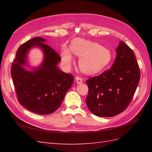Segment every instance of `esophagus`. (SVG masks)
Wrapping results in <instances>:
<instances>
[{"instance_id":"34e87169","label":"esophagus","mask_w":152,"mask_h":152,"mask_svg":"<svg viewBox=\"0 0 152 152\" xmlns=\"http://www.w3.org/2000/svg\"><path fill=\"white\" fill-rule=\"evenodd\" d=\"M76 81L78 84H81V83H82V82H83L82 78H81L80 77H78V76L76 77Z\"/></svg>"}]
</instances>
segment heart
Here are the masks:
<instances>
[{
  "label": "heart",
  "mask_w": 152,
  "mask_h": 152,
  "mask_svg": "<svg viewBox=\"0 0 152 152\" xmlns=\"http://www.w3.org/2000/svg\"><path fill=\"white\" fill-rule=\"evenodd\" d=\"M70 50L74 55L80 57L79 66L83 72L88 74L101 72L110 63L112 57L108 48L93 42L76 38L71 43L70 50L65 48L61 54L63 62L66 66H69L72 61Z\"/></svg>",
  "instance_id": "obj_1"
}]
</instances>
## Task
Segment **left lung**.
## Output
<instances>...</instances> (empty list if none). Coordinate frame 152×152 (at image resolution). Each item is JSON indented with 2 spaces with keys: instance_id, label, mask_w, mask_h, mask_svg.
<instances>
[{
  "instance_id": "1",
  "label": "left lung",
  "mask_w": 152,
  "mask_h": 152,
  "mask_svg": "<svg viewBox=\"0 0 152 152\" xmlns=\"http://www.w3.org/2000/svg\"><path fill=\"white\" fill-rule=\"evenodd\" d=\"M116 54L110 69L86 81L89 88L87 106L99 117H112L124 112L140 80L139 66L133 50L120 41Z\"/></svg>"
}]
</instances>
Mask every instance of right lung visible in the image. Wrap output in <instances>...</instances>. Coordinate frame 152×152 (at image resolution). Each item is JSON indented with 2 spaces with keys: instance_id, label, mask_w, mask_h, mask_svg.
Returning a JSON list of instances; mask_svg holds the SVG:
<instances>
[{
  "instance_id": "1",
  "label": "right lung",
  "mask_w": 152,
  "mask_h": 152,
  "mask_svg": "<svg viewBox=\"0 0 152 152\" xmlns=\"http://www.w3.org/2000/svg\"><path fill=\"white\" fill-rule=\"evenodd\" d=\"M45 42L44 38L34 37L23 44L16 52L11 69L19 103L29 111L41 115L51 114L59 107L74 82L72 75L58 68L61 57ZM34 47L40 49L44 57L40 66L31 67L28 54Z\"/></svg>"
}]
</instances>
